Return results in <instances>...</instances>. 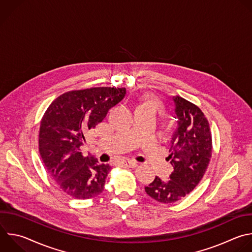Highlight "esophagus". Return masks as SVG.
Wrapping results in <instances>:
<instances>
[{"label":"esophagus","mask_w":252,"mask_h":252,"mask_svg":"<svg viewBox=\"0 0 252 252\" xmlns=\"http://www.w3.org/2000/svg\"><path fill=\"white\" fill-rule=\"evenodd\" d=\"M122 164L126 167H128V168H134V167L137 166V163L135 161H132V160H128V159H126V160H123Z\"/></svg>","instance_id":"34e87169"}]
</instances>
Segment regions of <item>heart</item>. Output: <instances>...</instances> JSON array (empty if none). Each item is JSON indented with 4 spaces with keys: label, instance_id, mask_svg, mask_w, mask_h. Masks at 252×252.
Wrapping results in <instances>:
<instances>
[{
    "label": "heart",
    "instance_id": "b5f03b06",
    "mask_svg": "<svg viewBox=\"0 0 252 252\" xmlns=\"http://www.w3.org/2000/svg\"><path fill=\"white\" fill-rule=\"evenodd\" d=\"M141 106H145V107H147V108H149V109H151L152 111H156L157 110V105L154 103V102H146V103H144V104H142Z\"/></svg>",
    "mask_w": 252,
    "mask_h": 252
}]
</instances>
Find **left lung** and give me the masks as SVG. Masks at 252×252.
I'll use <instances>...</instances> for the list:
<instances>
[{
  "label": "left lung",
  "instance_id": "left-lung-1",
  "mask_svg": "<svg viewBox=\"0 0 252 252\" xmlns=\"http://www.w3.org/2000/svg\"><path fill=\"white\" fill-rule=\"evenodd\" d=\"M170 105L175 125L167 160L174 170L169 180L163 181L155 176L144 188L148 196L164 204L175 203L193 191L212 156V133L203 112L180 96L170 97Z\"/></svg>",
  "mask_w": 252,
  "mask_h": 252
}]
</instances>
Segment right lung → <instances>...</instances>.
<instances>
[{
	"label": "right lung",
	"instance_id": "add662e5",
	"mask_svg": "<svg viewBox=\"0 0 252 252\" xmlns=\"http://www.w3.org/2000/svg\"><path fill=\"white\" fill-rule=\"evenodd\" d=\"M126 94V88L97 87L70 91L46 110L39 128V153L47 173L60 189L76 199H90L104 191L111 166L84 157L85 134L101 123Z\"/></svg>",
	"mask_w": 252,
	"mask_h": 252
}]
</instances>
